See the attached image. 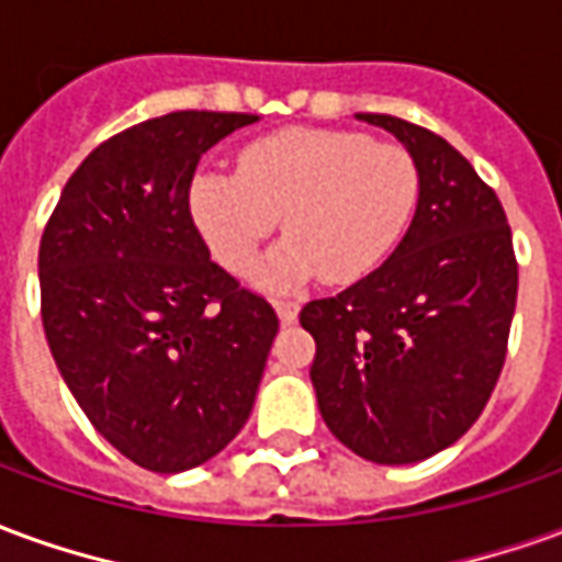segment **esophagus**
Wrapping results in <instances>:
<instances>
[{
    "mask_svg": "<svg viewBox=\"0 0 562 562\" xmlns=\"http://www.w3.org/2000/svg\"><path fill=\"white\" fill-rule=\"evenodd\" d=\"M273 306H277V316H280L282 325H292L297 318V310H301L294 301H273Z\"/></svg>",
    "mask_w": 562,
    "mask_h": 562,
    "instance_id": "34e87169",
    "label": "esophagus"
}]
</instances>
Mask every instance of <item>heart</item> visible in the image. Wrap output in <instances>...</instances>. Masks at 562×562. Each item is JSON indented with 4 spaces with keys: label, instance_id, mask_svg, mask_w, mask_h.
Here are the masks:
<instances>
[{
    "label": "heart",
    "instance_id": "b5f03b06",
    "mask_svg": "<svg viewBox=\"0 0 562 562\" xmlns=\"http://www.w3.org/2000/svg\"><path fill=\"white\" fill-rule=\"evenodd\" d=\"M422 195L403 144L346 128H282L246 144L237 177L201 171L189 186L198 232L222 268L246 273L282 216V240L258 280L294 289L358 282L401 244Z\"/></svg>",
    "mask_w": 562,
    "mask_h": 562
}]
</instances>
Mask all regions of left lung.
<instances>
[{
  "instance_id": "1",
  "label": "left lung",
  "mask_w": 562,
  "mask_h": 562,
  "mask_svg": "<svg viewBox=\"0 0 562 562\" xmlns=\"http://www.w3.org/2000/svg\"><path fill=\"white\" fill-rule=\"evenodd\" d=\"M418 161L413 225L389 261L310 301V379L330 434L373 463H418L470 430L491 401L515 301L506 210L446 138L389 114H358Z\"/></svg>"
}]
</instances>
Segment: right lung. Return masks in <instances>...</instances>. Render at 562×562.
<instances>
[{"mask_svg":"<svg viewBox=\"0 0 562 562\" xmlns=\"http://www.w3.org/2000/svg\"><path fill=\"white\" fill-rule=\"evenodd\" d=\"M252 114L173 111L120 132L68 177L38 249L42 322L92 427L153 472L240 434L280 318L210 261L189 213L198 159Z\"/></svg>","mask_w":562,"mask_h":562,"instance_id":"obj_1","label":"right lung"}]
</instances>
